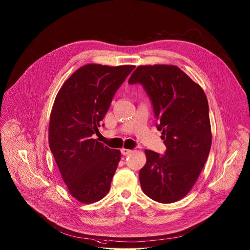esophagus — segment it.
Returning a JSON list of instances; mask_svg holds the SVG:
<instances>
[{"instance_id":"obj_1","label":"esophagus","mask_w":250,"mask_h":250,"mask_svg":"<svg viewBox=\"0 0 250 250\" xmlns=\"http://www.w3.org/2000/svg\"><path fill=\"white\" fill-rule=\"evenodd\" d=\"M121 153H122V155L126 156V155H129L130 153H132V150L126 149V148H122V149H121Z\"/></svg>"}]
</instances>
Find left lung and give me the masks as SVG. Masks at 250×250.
I'll use <instances>...</instances> for the list:
<instances>
[{
	"label": "left lung",
	"instance_id": "8db88e82",
	"mask_svg": "<svg viewBox=\"0 0 250 250\" xmlns=\"http://www.w3.org/2000/svg\"><path fill=\"white\" fill-rule=\"evenodd\" d=\"M142 84L154 110L165 155L145 150L140 170L143 192L160 203H173L191 189L211 150L207 97L199 84L174 65L139 66L128 82Z\"/></svg>",
	"mask_w": 250,
	"mask_h": 250
}]
</instances>
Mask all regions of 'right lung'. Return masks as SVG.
<instances>
[{"label":"right lung","instance_id":"1","mask_svg":"<svg viewBox=\"0 0 250 250\" xmlns=\"http://www.w3.org/2000/svg\"><path fill=\"white\" fill-rule=\"evenodd\" d=\"M134 65L86 64L60 89L49 123V145L73 197L93 203L106 196L121 159L119 150L97 140L98 128L116 90Z\"/></svg>","mask_w":250,"mask_h":250}]
</instances>
